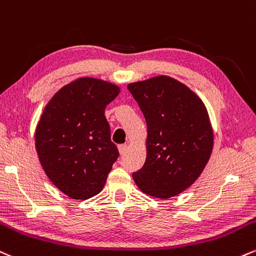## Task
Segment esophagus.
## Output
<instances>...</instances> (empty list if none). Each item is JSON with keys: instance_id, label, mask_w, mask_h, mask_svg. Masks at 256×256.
<instances>
[{"instance_id": "1", "label": "esophagus", "mask_w": 256, "mask_h": 256, "mask_svg": "<svg viewBox=\"0 0 256 256\" xmlns=\"http://www.w3.org/2000/svg\"><path fill=\"white\" fill-rule=\"evenodd\" d=\"M118 150H119L120 155H124V154L126 152V150H128V146H126V144H120V146H118Z\"/></svg>"}]
</instances>
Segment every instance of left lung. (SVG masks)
<instances>
[{
	"instance_id": "8db88e82",
	"label": "left lung",
	"mask_w": 256,
	"mask_h": 256,
	"mask_svg": "<svg viewBox=\"0 0 256 256\" xmlns=\"http://www.w3.org/2000/svg\"><path fill=\"white\" fill-rule=\"evenodd\" d=\"M148 126L146 160L132 174L142 192L170 198L200 176L214 148L208 110L194 92L169 76L128 86Z\"/></svg>"
}]
</instances>
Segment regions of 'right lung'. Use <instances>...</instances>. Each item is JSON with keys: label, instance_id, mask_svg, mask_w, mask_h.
<instances>
[{"label": "right lung", "instance_id": "add662e5", "mask_svg": "<svg viewBox=\"0 0 256 256\" xmlns=\"http://www.w3.org/2000/svg\"><path fill=\"white\" fill-rule=\"evenodd\" d=\"M119 93L112 83L81 78L60 89L44 108L36 128V152L52 184L70 198L100 193L118 158L104 108Z\"/></svg>", "mask_w": 256, "mask_h": 256}]
</instances>
